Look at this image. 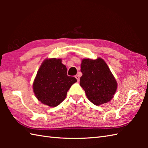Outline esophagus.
<instances>
[{
	"label": "esophagus",
	"mask_w": 148,
	"mask_h": 148,
	"mask_svg": "<svg viewBox=\"0 0 148 148\" xmlns=\"http://www.w3.org/2000/svg\"><path fill=\"white\" fill-rule=\"evenodd\" d=\"M76 79H77V81H79L80 77H79V76H78V75H77V76H76Z\"/></svg>",
	"instance_id": "1"
}]
</instances>
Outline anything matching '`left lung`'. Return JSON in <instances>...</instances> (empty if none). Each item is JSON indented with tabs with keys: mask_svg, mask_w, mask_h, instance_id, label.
I'll use <instances>...</instances> for the list:
<instances>
[{
	"mask_svg": "<svg viewBox=\"0 0 148 148\" xmlns=\"http://www.w3.org/2000/svg\"><path fill=\"white\" fill-rule=\"evenodd\" d=\"M80 85L90 102L100 106L109 102L117 90L118 83L106 62L101 58H84L81 61Z\"/></svg>",
	"mask_w": 148,
	"mask_h": 148,
	"instance_id": "8db88e82",
	"label": "left lung"
}]
</instances>
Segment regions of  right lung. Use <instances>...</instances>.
<instances>
[{
	"label": "right lung",
	"mask_w": 148,
	"mask_h": 148,
	"mask_svg": "<svg viewBox=\"0 0 148 148\" xmlns=\"http://www.w3.org/2000/svg\"><path fill=\"white\" fill-rule=\"evenodd\" d=\"M67 74V67L61 58L45 60L33 83V91L37 100L51 108L64 101L68 90L77 81Z\"/></svg>",
	"instance_id": "1"
}]
</instances>
